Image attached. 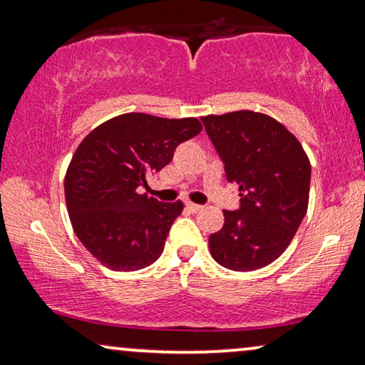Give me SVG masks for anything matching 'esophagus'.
<instances>
[{"label": "esophagus", "mask_w": 365, "mask_h": 365, "mask_svg": "<svg viewBox=\"0 0 365 365\" xmlns=\"http://www.w3.org/2000/svg\"><path fill=\"white\" fill-rule=\"evenodd\" d=\"M185 207H187L188 210H190L192 213H197L198 210H202V208H203L202 205H197V203H192V202H187Z\"/></svg>", "instance_id": "esophagus-1"}]
</instances>
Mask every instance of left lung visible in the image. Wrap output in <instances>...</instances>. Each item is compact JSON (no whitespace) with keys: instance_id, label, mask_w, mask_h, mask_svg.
Returning <instances> with one entry per match:
<instances>
[{"instance_id":"8db88e82","label":"left lung","mask_w":365,"mask_h":365,"mask_svg":"<svg viewBox=\"0 0 365 365\" xmlns=\"http://www.w3.org/2000/svg\"><path fill=\"white\" fill-rule=\"evenodd\" d=\"M202 121L227 180L240 190V208L223 210L222 230L208 239L212 257L230 270L262 269L287 249L307 213V155L269 115L240 110Z\"/></svg>"}]
</instances>
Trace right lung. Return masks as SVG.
<instances>
[{
    "label": "right lung",
    "mask_w": 365,
    "mask_h": 365,
    "mask_svg": "<svg viewBox=\"0 0 365 365\" xmlns=\"http://www.w3.org/2000/svg\"><path fill=\"white\" fill-rule=\"evenodd\" d=\"M200 132L197 118L125 113L86 135L68 167L65 198L73 230L96 260L133 272L162 255L183 203L158 202L138 188Z\"/></svg>",
    "instance_id": "right-lung-1"
}]
</instances>
